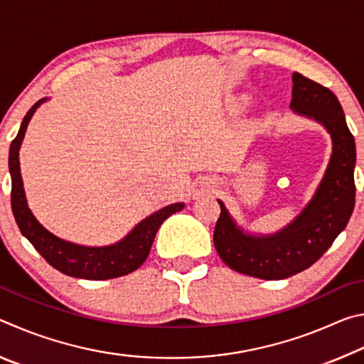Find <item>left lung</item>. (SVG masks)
I'll use <instances>...</instances> for the list:
<instances>
[{"instance_id": "obj_1", "label": "left lung", "mask_w": 364, "mask_h": 364, "mask_svg": "<svg viewBox=\"0 0 364 364\" xmlns=\"http://www.w3.org/2000/svg\"><path fill=\"white\" fill-rule=\"evenodd\" d=\"M291 109L321 123L332 138L328 168L313 199L292 223L274 234L244 232L220 204L213 244L228 267L260 279H284L310 268L347 226L355 207V138L329 88L299 72L292 75Z\"/></svg>"}]
</instances>
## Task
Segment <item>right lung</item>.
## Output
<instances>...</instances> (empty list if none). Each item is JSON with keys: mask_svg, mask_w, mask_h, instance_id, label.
I'll list each match as a JSON object with an SVG mask.
<instances>
[{"mask_svg": "<svg viewBox=\"0 0 364 364\" xmlns=\"http://www.w3.org/2000/svg\"><path fill=\"white\" fill-rule=\"evenodd\" d=\"M45 100L35 102L27 115L23 117L21 130L11 143L9 147V173H11V207L14 213L16 223L21 232L26 236L30 244L45 260L56 268L60 273L72 278L82 279H112L119 276H125L132 271L138 269L149 255L154 237L159 231L160 225L170 215L180 212L184 208L183 202L171 204L160 208L156 213L149 215L141 223L133 228L130 234H127L122 241L104 247H86L69 241H64L53 232H49L40 221L33 217L32 210L27 205L26 191L21 176L19 165V149L22 139L26 136V130L35 110L41 106Z\"/></svg>", "mask_w": 364, "mask_h": 364, "instance_id": "1", "label": "right lung"}]
</instances>
